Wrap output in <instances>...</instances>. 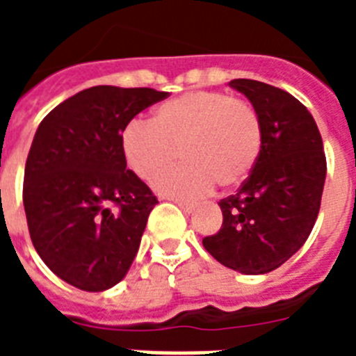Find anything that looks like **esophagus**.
I'll list each match as a JSON object with an SVG mask.
<instances>
[{"label": "esophagus", "instance_id": "esophagus-1", "mask_svg": "<svg viewBox=\"0 0 356 356\" xmlns=\"http://www.w3.org/2000/svg\"><path fill=\"white\" fill-rule=\"evenodd\" d=\"M176 205L180 207V209L184 210V212H187V213H191V212H194V210H196V203H191V201L176 200Z\"/></svg>", "mask_w": 356, "mask_h": 356}]
</instances>
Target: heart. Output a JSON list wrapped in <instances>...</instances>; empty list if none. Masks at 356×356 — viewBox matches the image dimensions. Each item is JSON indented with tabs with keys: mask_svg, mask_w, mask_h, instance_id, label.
I'll list each match as a JSON object with an SVG mask.
<instances>
[{
	"mask_svg": "<svg viewBox=\"0 0 356 356\" xmlns=\"http://www.w3.org/2000/svg\"><path fill=\"white\" fill-rule=\"evenodd\" d=\"M257 110L217 90H193L165 102L153 121L134 119L121 134L122 155L135 175L149 181L181 159V168L155 180L160 194L196 197L213 184L222 188L246 180L262 151Z\"/></svg>",
	"mask_w": 356,
	"mask_h": 356,
	"instance_id": "heart-1",
	"label": "heart"
}]
</instances>
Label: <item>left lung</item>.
Masks as SVG:
<instances>
[{"label": "left lung", "instance_id": "obj_1", "mask_svg": "<svg viewBox=\"0 0 356 356\" xmlns=\"http://www.w3.org/2000/svg\"><path fill=\"white\" fill-rule=\"evenodd\" d=\"M262 121L260 156L238 193L221 200L222 226L203 246L242 275H266L300 250L316 225L326 180L319 128L292 94L264 81H229Z\"/></svg>", "mask_w": 356, "mask_h": 356}]
</instances>
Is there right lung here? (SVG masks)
<instances>
[{
    "label": "right lung",
    "mask_w": 356,
    "mask_h": 356,
    "mask_svg": "<svg viewBox=\"0 0 356 356\" xmlns=\"http://www.w3.org/2000/svg\"><path fill=\"white\" fill-rule=\"evenodd\" d=\"M168 92L96 85L74 94L39 124L24 168L28 229L44 264L87 292L119 284L159 203L127 169L121 134Z\"/></svg>",
    "instance_id": "obj_1"
}]
</instances>
